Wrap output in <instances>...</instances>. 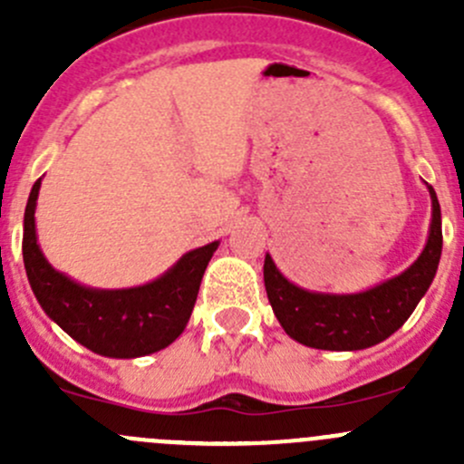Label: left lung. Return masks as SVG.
<instances>
[{
    "label": "left lung",
    "mask_w": 464,
    "mask_h": 464,
    "mask_svg": "<svg viewBox=\"0 0 464 464\" xmlns=\"http://www.w3.org/2000/svg\"><path fill=\"white\" fill-rule=\"evenodd\" d=\"M431 195V224L422 254L401 274L371 289L330 294L305 289L285 278L269 254L265 256V289L276 319L298 343L316 350L354 353L382 343L413 314L431 287L442 254V213Z\"/></svg>",
    "instance_id": "obj_1"
}]
</instances>
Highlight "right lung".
<instances>
[{
	"label": "right lung",
	"mask_w": 464,
	"mask_h": 464,
	"mask_svg": "<svg viewBox=\"0 0 464 464\" xmlns=\"http://www.w3.org/2000/svg\"><path fill=\"white\" fill-rule=\"evenodd\" d=\"M40 186L42 179H37L26 202L22 256L44 314L102 357L137 359L168 348L188 325L206 265L219 240L184 254L150 283L123 289L89 287L55 269L42 254L35 231Z\"/></svg>",
	"instance_id": "obj_1"
}]
</instances>
